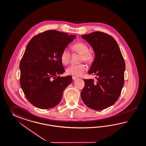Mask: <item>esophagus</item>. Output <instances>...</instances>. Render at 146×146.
<instances>
[{
	"label": "esophagus",
	"instance_id": "1",
	"mask_svg": "<svg viewBox=\"0 0 146 146\" xmlns=\"http://www.w3.org/2000/svg\"><path fill=\"white\" fill-rule=\"evenodd\" d=\"M72 78H73V80H75L77 79L78 78H77V77H75V76H72Z\"/></svg>",
	"mask_w": 146,
	"mask_h": 146
}]
</instances>
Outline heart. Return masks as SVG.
<instances>
[{
    "label": "heart",
    "instance_id": "1",
    "mask_svg": "<svg viewBox=\"0 0 146 146\" xmlns=\"http://www.w3.org/2000/svg\"><path fill=\"white\" fill-rule=\"evenodd\" d=\"M72 49L75 52L81 55L80 60L84 61L87 63H91L94 59V55L89 52V47L86 43L78 42L72 46ZM70 52L67 48L63 50L60 54V62L62 64L66 65L68 64L70 58ZM86 67L84 64L72 65L66 69V73L68 75L73 76H80L86 72Z\"/></svg>",
    "mask_w": 146,
    "mask_h": 146
}]
</instances>
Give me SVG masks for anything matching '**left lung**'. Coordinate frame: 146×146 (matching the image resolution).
<instances>
[{
	"mask_svg": "<svg viewBox=\"0 0 146 146\" xmlns=\"http://www.w3.org/2000/svg\"><path fill=\"white\" fill-rule=\"evenodd\" d=\"M81 37L94 50L95 58L88 73L96 76V82L83 80L81 99L89 108L102 110L115 103L121 94L125 83V60L117 42L110 35L95 32Z\"/></svg>",
	"mask_w": 146,
	"mask_h": 146,
	"instance_id": "8db88e82",
	"label": "left lung"
}]
</instances>
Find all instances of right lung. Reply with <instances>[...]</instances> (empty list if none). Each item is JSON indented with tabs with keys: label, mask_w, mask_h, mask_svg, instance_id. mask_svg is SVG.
<instances>
[{
	"label": "right lung",
	"mask_w": 146,
	"mask_h": 146,
	"mask_svg": "<svg viewBox=\"0 0 146 146\" xmlns=\"http://www.w3.org/2000/svg\"><path fill=\"white\" fill-rule=\"evenodd\" d=\"M75 35L49 30L33 37L21 60L20 84L26 98L42 109L56 106L64 90L72 81L71 76L60 77L65 72L60 54Z\"/></svg>",
	"instance_id": "add662e5"
}]
</instances>
